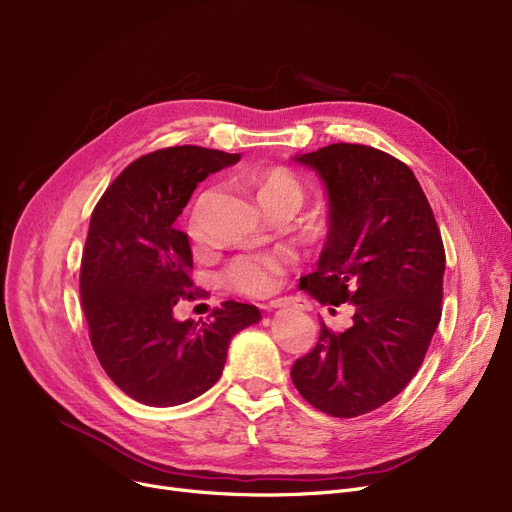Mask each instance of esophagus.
I'll use <instances>...</instances> for the list:
<instances>
[{"label":"esophagus","mask_w":512,"mask_h":512,"mask_svg":"<svg viewBox=\"0 0 512 512\" xmlns=\"http://www.w3.org/2000/svg\"><path fill=\"white\" fill-rule=\"evenodd\" d=\"M288 305H294V301L292 299H276L272 303H267L265 309L272 311V309H280V307H288Z\"/></svg>","instance_id":"esophagus-1"}]
</instances>
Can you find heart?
<instances>
[{"instance_id":"b5f03b06","label":"heart","mask_w":512,"mask_h":512,"mask_svg":"<svg viewBox=\"0 0 512 512\" xmlns=\"http://www.w3.org/2000/svg\"><path fill=\"white\" fill-rule=\"evenodd\" d=\"M257 199L261 205L272 201H288L299 209L303 201V186L286 170H270L257 178ZM191 238L199 240V228L193 218ZM284 270V257L272 253L238 255L230 261L224 272L226 284L247 297H263L272 292Z\"/></svg>"}]
</instances>
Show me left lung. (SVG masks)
Masks as SVG:
<instances>
[{"label":"left lung","instance_id":"obj_1","mask_svg":"<svg viewBox=\"0 0 512 512\" xmlns=\"http://www.w3.org/2000/svg\"><path fill=\"white\" fill-rule=\"evenodd\" d=\"M292 159L324 182L330 222L299 286L321 305H353V326L332 332L319 321L315 348L290 375L315 409L365 415L405 390L440 324L442 236L421 184L396 157L336 143Z\"/></svg>","mask_w":512,"mask_h":512}]
</instances>
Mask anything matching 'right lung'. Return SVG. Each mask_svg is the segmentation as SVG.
<instances>
[{
	"label": "right lung",
	"instance_id": "add662e5",
	"mask_svg": "<svg viewBox=\"0 0 512 512\" xmlns=\"http://www.w3.org/2000/svg\"><path fill=\"white\" fill-rule=\"evenodd\" d=\"M240 153L182 145L132 161L99 199L80 263V303L93 351L112 382L147 407H176L207 392L230 340L261 319L226 301L195 324L174 317L193 294V253L174 222L199 182Z\"/></svg>",
	"mask_w": 512,
	"mask_h": 512
}]
</instances>
